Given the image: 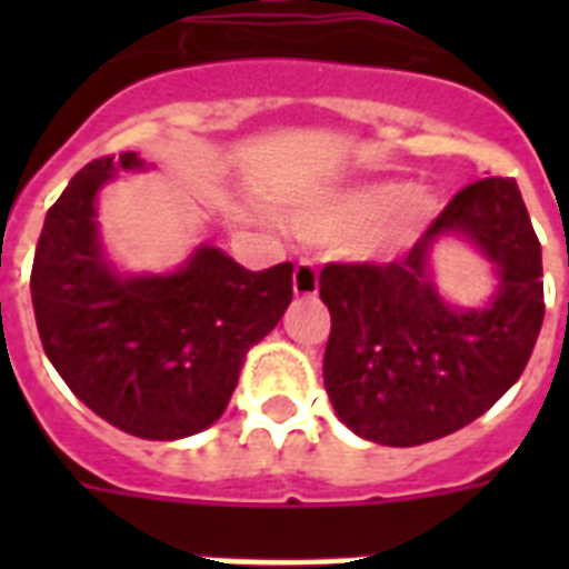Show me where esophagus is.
<instances>
[{
	"label": "esophagus",
	"mask_w": 569,
	"mask_h": 569,
	"mask_svg": "<svg viewBox=\"0 0 569 569\" xmlns=\"http://www.w3.org/2000/svg\"><path fill=\"white\" fill-rule=\"evenodd\" d=\"M292 289L298 298H312V295H319V271H316V266H312L310 259H301V262L295 266Z\"/></svg>",
	"instance_id": "obj_1"
}]
</instances>
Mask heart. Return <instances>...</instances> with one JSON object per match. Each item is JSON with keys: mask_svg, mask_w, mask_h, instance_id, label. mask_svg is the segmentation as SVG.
I'll use <instances>...</instances> for the list:
<instances>
[{"mask_svg": "<svg viewBox=\"0 0 569 569\" xmlns=\"http://www.w3.org/2000/svg\"><path fill=\"white\" fill-rule=\"evenodd\" d=\"M437 212L428 189H401L396 182H369L325 197L298 214L295 227L307 239L348 241V253L366 262L398 257L410 248Z\"/></svg>", "mask_w": 569, "mask_h": 569, "instance_id": "obj_1", "label": "heart"}]
</instances>
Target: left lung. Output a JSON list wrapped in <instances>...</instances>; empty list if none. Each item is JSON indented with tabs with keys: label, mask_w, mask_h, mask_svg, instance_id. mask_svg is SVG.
Segmentation results:
<instances>
[{
	"label": "left lung",
	"mask_w": 569,
	"mask_h": 569,
	"mask_svg": "<svg viewBox=\"0 0 569 569\" xmlns=\"http://www.w3.org/2000/svg\"><path fill=\"white\" fill-rule=\"evenodd\" d=\"M463 234L495 262L500 289L458 311L430 280V250ZM325 389L337 416L380 446H422L460 431L517 383L543 325V262L517 182H469L392 262H328Z\"/></svg>",
	"instance_id": "obj_1"
}]
</instances>
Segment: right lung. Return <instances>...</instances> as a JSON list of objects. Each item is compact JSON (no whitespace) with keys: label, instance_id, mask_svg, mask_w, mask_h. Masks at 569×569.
<instances>
[{"label":"right lung","instance_id":"obj_1","mask_svg":"<svg viewBox=\"0 0 569 569\" xmlns=\"http://www.w3.org/2000/svg\"><path fill=\"white\" fill-rule=\"evenodd\" d=\"M136 153L102 156L76 173L47 212L31 266L43 351L73 389L120 431L180 440L223 413L250 346L292 301V262L248 271L197 248L173 274L120 277L97 232V191Z\"/></svg>","mask_w":569,"mask_h":569}]
</instances>
